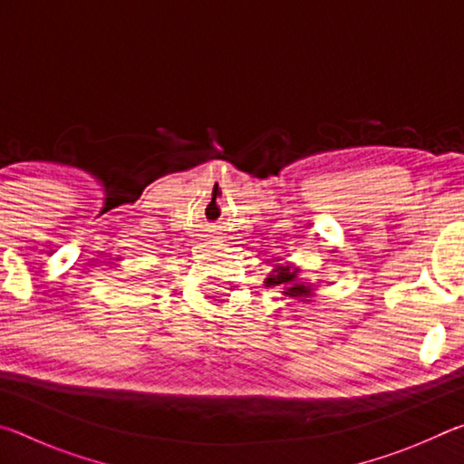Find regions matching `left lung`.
<instances>
[{
    "instance_id": "left-lung-1",
    "label": "left lung",
    "mask_w": 464,
    "mask_h": 464,
    "mask_svg": "<svg viewBox=\"0 0 464 464\" xmlns=\"http://www.w3.org/2000/svg\"><path fill=\"white\" fill-rule=\"evenodd\" d=\"M264 285L268 288H278L282 295L295 301H307L309 296L315 295L311 282L301 278V268L290 264H276L268 278L264 280Z\"/></svg>"
}]
</instances>
